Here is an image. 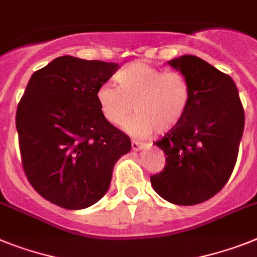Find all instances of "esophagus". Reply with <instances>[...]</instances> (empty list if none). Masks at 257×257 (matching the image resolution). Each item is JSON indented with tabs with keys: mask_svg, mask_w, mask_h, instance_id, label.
Segmentation results:
<instances>
[{
	"mask_svg": "<svg viewBox=\"0 0 257 257\" xmlns=\"http://www.w3.org/2000/svg\"><path fill=\"white\" fill-rule=\"evenodd\" d=\"M142 148H144V144H141V142H137V141L132 142V150H135V152H139V150H141Z\"/></svg>",
	"mask_w": 257,
	"mask_h": 257,
	"instance_id": "34e87169",
	"label": "esophagus"
}]
</instances>
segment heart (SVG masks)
I'll return each mask as SVG.
<instances>
[{
	"instance_id": "heart-1",
	"label": "heart",
	"mask_w": 257,
	"mask_h": 257,
	"mask_svg": "<svg viewBox=\"0 0 257 257\" xmlns=\"http://www.w3.org/2000/svg\"><path fill=\"white\" fill-rule=\"evenodd\" d=\"M117 85L107 82L96 91L102 115L113 125L124 122V129L135 137L169 132L180 124L191 103V86L179 72H165L146 62H133L116 74Z\"/></svg>"
}]
</instances>
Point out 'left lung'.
<instances>
[{"label": "left lung", "mask_w": 257, "mask_h": 257, "mask_svg": "<svg viewBox=\"0 0 257 257\" xmlns=\"http://www.w3.org/2000/svg\"><path fill=\"white\" fill-rule=\"evenodd\" d=\"M187 77L191 103L180 124L155 145L163 171L150 176L154 191L175 205H195L218 193L234 170L244 111L231 77L193 55L169 61Z\"/></svg>", "instance_id": "1"}]
</instances>
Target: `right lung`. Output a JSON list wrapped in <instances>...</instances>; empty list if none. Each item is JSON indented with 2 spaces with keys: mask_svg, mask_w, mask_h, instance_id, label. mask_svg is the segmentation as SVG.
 I'll return each instance as SVG.
<instances>
[{
  "mask_svg": "<svg viewBox=\"0 0 257 257\" xmlns=\"http://www.w3.org/2000/svg\"><path fill=\"white\" fill-rule=\"evenodd\" d=\"M116 62L57 57L31 75L17 109L23 170L39 195L78 210L108 191L112 171L129 153L128 136L102 115L98 88Z\"/></svg>",
  "mask_w": 257,
  "mask_h": 257,
  "instance_id": "obj_1",
  "label": "right lung"
}]
</instances>
